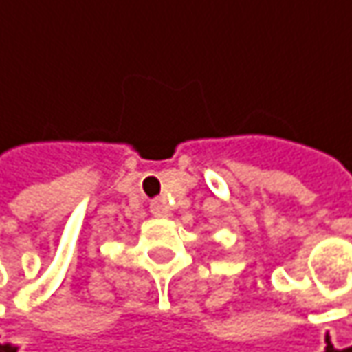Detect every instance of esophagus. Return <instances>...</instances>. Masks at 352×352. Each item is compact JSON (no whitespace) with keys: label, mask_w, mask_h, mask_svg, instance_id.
Returning a JSON list of instances; mask_svg holds the SVG:
<instances>
[{"label":"esophagus","mask_w":352,"mask_h":352,"mask_svg":"<svg viewBox=\"0 0 352 352\" xmlns=\"http://www.w3.org/2000/svg\"><path fill=\"white\" fill-rule=\"evenodd\" d=\"M151 211H152V215H154V217H160V219L169 217V208L162 200L152 201Z\"/></svg>","instance_id":"obj_1"}]
</instances>
